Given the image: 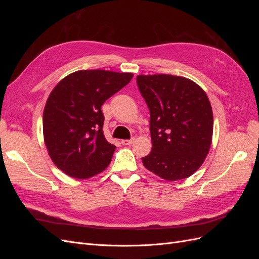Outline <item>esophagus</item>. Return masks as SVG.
I'll list each match as a JSON object with an SVG mask.
<instances>
[{
	"label": "esophagus",
	"instance_id": "obj_1",
	"mask_svg": "<svg viewBox=\"0 0 259 259\" xmlns=\"http://www.w3.org/2000/svg\"><path fill=\"white\" fill-rule=\"evenodd\" d=\"M121 143L123 146H130L134 143V139H123V140H121Z\"/></svg>",
	"mask_w": 259,
	"mask_h": 259
}]
</instances>
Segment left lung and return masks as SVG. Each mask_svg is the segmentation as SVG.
I'll use <instances>...</instances> for the list:
<instances>
[{
    "label": "left lung",
    "instance_id": "8db88e82",
    "mask_svg": "<svg viewBox=\"0 0 259 259\" xmlns=\"http://www.w3.org/2000/svg\"><path fill=\"white\" fill-rule=\"evenodd\" d=\"M150 110L152 150L144 166L167 182L190 177L208 154L213 138V110L206 93L184 76L137 75Z\"/></svg>",
    "mask_w": 259,
    "mask_h": 259
}]
</instances>
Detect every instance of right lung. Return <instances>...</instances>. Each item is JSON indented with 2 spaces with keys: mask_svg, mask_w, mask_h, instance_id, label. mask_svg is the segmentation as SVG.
<instances>
[{
  "mask_svg": "<svg viewBox=\"0 0 259 259\" xmlns=\"http://www.w3.org/2000/svg\"><path fill=\"white\" fill-rule=\"evenodd\" d=\"M133 73L79 70L51 92L43 112V136L50 158L60 170L88 179L105 170L115 146L104 132L101 106L127 85Z\"/></svg>",
  "mask_w": 259,
  "mask_h": 259,
  "instance_id": "add662e5",
  "label": "right lung"
}]
</instances>
